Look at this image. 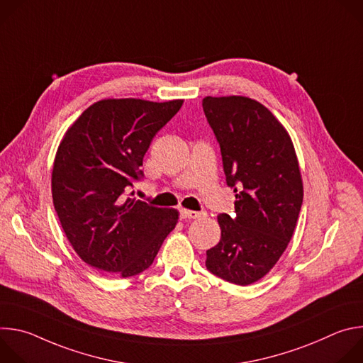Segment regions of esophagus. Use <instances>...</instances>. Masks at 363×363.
<instances>
[{"instance_id":"34e87169","label":"esophagus","mask_w":363,"mask_h":363,"mask_svg":"<svg viewBox=\"0 0 363 363\" xmlns=\"http://www.w3.org/2000/svg\"><path fill=\"white\" fill-rule=\"evenodd\" d=\"M201 217H203L202 213H196V211H191V210H182V211H181V218H184V220L201 218Z\"/></svg>"}]
</instances>
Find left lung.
<instances>
[{
    "instance_id": "8db88e82",
    "label": "left lung",
    "mask_w": 363,
    "mask_h": 363,
    "mask_svg": "<svg viewBox=\"0 0 363 363\" xmlns=\"http://www.w3.org/2000/svg\"><path fill=\"white\" fill-rule=\"evenodd\" d=\"M221 147L227 185L234 188L235 217L221 214L220 242L206 251L213 274L247 286L264 277L291 240L303 202L293 142L262 103L244 96L202 100Z\"/></svg>"
}]
</instances>
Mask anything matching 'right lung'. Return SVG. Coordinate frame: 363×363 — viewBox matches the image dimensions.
Segmentation results:
<instances>
[{
  "instance_id": "add662e5",
  "label": "right lung",
  "mask_w": 363,
  "mask_h": 363,
  "mask_svg": "<svg viewBox=\"0 0 363 363\" xmlns=\"http://www.w3.org/2000/svg\"><path fill=\"white\" fill-rule=\"evenodd\" d=\"M184 100L103 99L67 129L56 153L51 194L63 231L82 260L118 277L146 270L178 223L126 191L143 177L145 153ZM133 195V192H132Z\"/></svg>"
}]
</instances>
